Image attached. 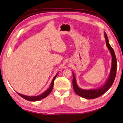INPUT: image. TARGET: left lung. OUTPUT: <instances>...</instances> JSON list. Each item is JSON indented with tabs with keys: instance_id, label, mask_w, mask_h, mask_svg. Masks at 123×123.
Listing matches in <instances>:
<instances>
[{
	"instance_id": "left-lung-1",
	"label": "left lung",
	"mask_w": 123,
	"mask_h": 123,
	"mask_svg": "<svg viewBox=\"0 0 123 123\" xmlns=\"http://www.w3.org/2000/svg\"><path fill=\"white\" fill-rule=\"evenodd\" d=\"M105 37L106 38V45L107 46L109 51H110L112 56V66L111 71V74L109 75L108 79L107 81L105 84L103 86H102L100 88L95 90H87L81 89H80L78 87L76 83V80H75L74 74H73L72 83L74 91L78 96L81 97L82 98L86 99H95L96 98H98L99 97L101 96V95H103V94L105 93L106 91L111 87L112 85L113 84V82L114 81L115 78L116 74L117 60L114 49L112 48V47L110 45V44H109L107 35L105 33Z\"/></svg>"
}]
</instances>
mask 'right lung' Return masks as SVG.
Wrapping results in <instances>:
<instances>
[{
    "label": "right lung",
    "instance_id": "obj_1",
    "mask_svg": "<svg viewBox=\"0 0 123 123\" xmlns=\"http://www.w3.org/2000/svg\"><path fill=\"white\" fill-rule=\"evenodd\" d=\"M57 75V74H56L55 75V76L54 77L53 79V80H52V81L51 82V85L50 87H49L46 91H45L44 93H43L42 94H41V95H40L37 96H34V97H30V96H26L23 95H22V94H20L19 93H17L20 97H22V98L26 99V100H27L35 101H38V100H41V99H42L48 96L49 95V94L51 92V91L52 90V89H53V87L54 81L55 79L56 78Z\"/></svg>",
    "mask_w": 123,
    "mask_h": 123
}]
</instances>
